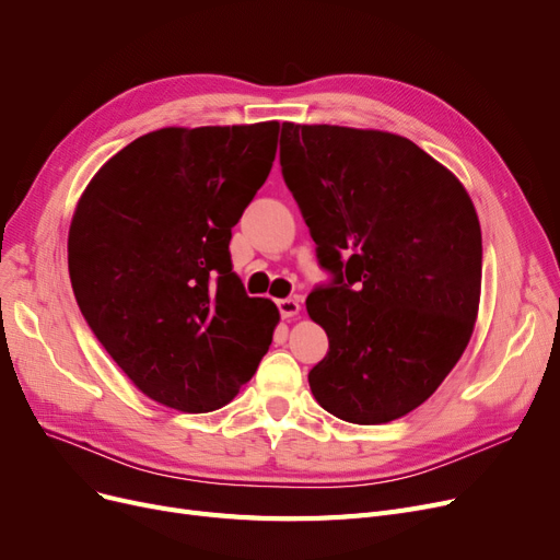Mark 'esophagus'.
I'll list each match as a JSON object with an SVG mask.
<instances>
[{
  "label": "esophagus",
  "mask_w": 560,
  "mask_h": 560,
  "mask_svg": "<svg viewBox=\"0 0 560 560\" xmlns=\"http://www.w3.org/2000/svg\"><path fill=\"white\" fill-rule=\"evenodd\" d=\"M277 304H279V311H281V317H283V319L298 317V315H300V311H302V304H300V300H295V298L279 300Z\"/></svg>",
  "instance_id": "34e87169"
}]
</instances>
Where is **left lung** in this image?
<instances>
[{
	"label": "left lung",
	"instance_id": "obj_1",
	"mask_svg": "<svg viewBox=\"0 0 560 560\" xmlns=\"http://www.w3.org/2000/svg\"><path fill=\"white\" fill-rule=\"evenodd\" d=\"M281 172L336 275L306 311L329 336L308 374L331 416L386 424L424 404L472 338L481 224L465 186L404 136L281 125Z\"/></svg>",
	"mask_w": 560,
	"mask_h": 560
}]
</instances>
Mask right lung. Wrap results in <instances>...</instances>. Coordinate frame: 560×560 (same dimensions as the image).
<instances>
[{
    "mask_svg": "<svg viewBox=\"0 0 560 560\" xmlns=\"http://www.w3.org/2000/svg\"><path fill=\"white\" fill-rule=\"evenodd\" d=\"M279 122L163 127L108 159L68 233L77 304L150 399L209 413L254 376L279 325L231 272V226L268 179Z\"/></svg>",
    "mask_w": 560,
    "mask_h": 560,
    "instance_id": "1",
    "label": "right lung"
}]
</instances>
